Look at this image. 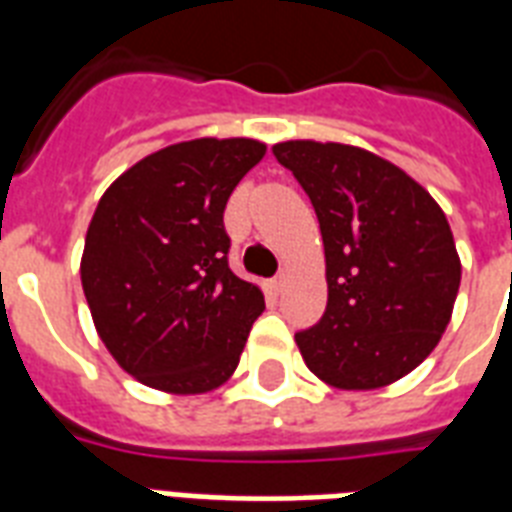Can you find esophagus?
<instances>
[{
  "instance_id": "obj_1",
  "label": "esophagus",
  "mask_w": 512,
  "mask_h": 512,
  "mask_svg": "<svg viewBox=\"0 0 512 512\" xmlns=\"http://www.w3.org/2000/svg\"><path fill=\"white\" fill-rule=\"evenodd\" d=\"M281 289H284V273H279L276 279H271V292H276V295H279Z\"/></svg>"
}]
</instances>
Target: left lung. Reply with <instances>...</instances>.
<instances>
[{"mask_svg":"<svg viewBox=\"0 0 512 512\" xmlns=\"http://www.w3.org/2000/svg\"><path fill=\"white\" fill-rule=\"evenodd\" d=\"M273 156L308 193L327 257V311L295 335L303 361L340 390L401 380L452 319L462 268L446 215L364 148L287 140Z\"/></svg>","mask_w":512,"mask_h":512,"instance_id":"left-lung-1","label":"left lung"}]
</instances>
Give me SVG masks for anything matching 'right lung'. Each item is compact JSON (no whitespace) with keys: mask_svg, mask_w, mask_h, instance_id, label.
<instances>
[{"mask_svg":"<svg viewBox=\"0 0 512 512\" xmlns=\"http://www.w3.org/2000/svg\"><path fill=\"white\" fill-rule=\"evenodd\" d=\"M263 156L260 140H185L140 159L98 201L84 297L108 353L148 388L207 393L239 366L265 300L228 268L223 212Z\"/></svg>","mask_w":512,"mask_h":512,"instance_id":"obj_1","label":"right lung"}]
</instances>
